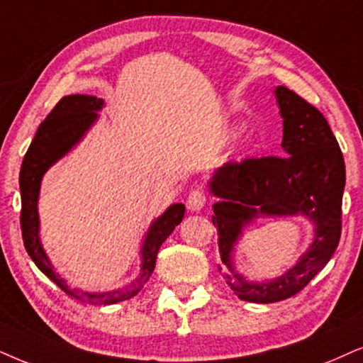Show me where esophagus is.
I'll list each match as a JSON object with an SVG mask.
<instances>
[{
    "label": "esophagus",
    "mask_w": 363,
    "mask_h": 363,
    "mask_svg": "<svg viewBox=\"0 0 363 363\" xmlns=\"http://www.w3.org/2000/svg\"><path fill=\"white\" fill-rule=\"evenodd\" d=\"M206 194L201 189H192L189 192V197H187V209L192 211V213H199L201 209L206 206Z\"/></svg>",
    "instance_id": "esophagus-1"
}]
</instances>
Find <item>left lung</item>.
<instances>
[{
    "instance_id": "obj_1",
    "label": "left lung",
    "mask_w": 363,
    "mask_h": 363,
    "mask_svg": "<svg viewBox=\"0 0 363 363\" xmlns=\"http://www.w3.org/2000/svg\"><path fill=\"white\" fill-rule=\"evenodd\" d=\"M283 118V157L245 159L216 169L209 192L223 264L219 273L240 300L274 303L301 291L337 250L342 235L345 162L327 118L286 86L274 89ZM303 215L314 224V241L290 270L253 282L238 274L232 253L256 217Z\"/></svg>"
}]
</instances>
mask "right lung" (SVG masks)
Here are the masks:
<instances>
[{
  "instance_id": "right-lung-1",
  "label": "right lung",
  "mask_w": 363,
  "mask_h": 363,
  "mask_svg": "<svg viewBox=\"0 0 363 363\" xmlns=\"http://www.w3.org/2000/svg\"><path fill=\"white\" fill-rule=\"evenodd\" d=\"M104 100L90 95H67L55 105L48 117L40 123L35 139L31 140L28 152L23 159L20 171L21 192V235L30 258L35 261L41 273H45L55 284H58L67 295L90 305H113L118 301L135 296L144 284L149 281L155 268L159 247L182 221L186 206L182 203L172 204L150 224L147 235L140 247V272L135 279L123 288L112 291H79L70 290L65 279L55 273L53 264L45 253L40 241V216L38 197L41 179L45 172L67 155L84 139L86 130L97 122L99 110L104 108Z\"/></svg>"
}]
</instances>
